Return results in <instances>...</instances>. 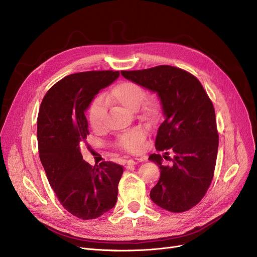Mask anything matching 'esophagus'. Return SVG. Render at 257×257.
Masks as SVG:
<instances>
[{
    "mask_svg": "<svg viewBox=\"0 0 257 257\" xmlns=\"http://www.w3.org/2000/svg\"><path fill=\"white\" fill-rule=\"evenodd\" d=\"M141 162H143V158H137V157H135V158L128 159V161H127V165H130V166H134V165H138V164H140Z\"/></svg>",
    "mask_w": 257,
    "mask_h": 257,
    "instance_id": "34e87169",
    "label": "esophagus"
}]
</instances>
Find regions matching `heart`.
<instances>
[{
	"label": "heart",
	"mask_w": 257,
	"mask_h": 257,
	"mask_svg": "<svg viewBox=\"0 0 257 257\" xmlns=\"http://www.w3.org/2000/svg\"><path fill=\"white\" fill-rule=\"evenodd\" d=\"M146 92L140 85L133 82H123L114 86L109 93L103 96L102 100H96L89 109V123L94 131H101L105 126L106 104H117L128 110L140 108L146 117L153 118L158 113L157 104L150 99H145ZM146 139V132L141 128L132 131L122 135L119 139V146L127 152L136 153L143 147Z\"/></svg>",
	"instance_id": "heart-1"
}]
</instances>
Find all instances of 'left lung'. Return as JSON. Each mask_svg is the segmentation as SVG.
Returning a JSON list of instances; mask_svg holds the SVG:
<instances>
[{
	"label": "left lung",
	"mask_w": 257,
	"mask_h": 257,
	"mask_svg": "<svg viewBox=\"0 0 257 257\" xmlns=\"http://www.w3.org/2000/svg\"><path fill=\"white\" fill-rule=\"evenodd\" d=\"M121 74L155 92L164 112L155 148L165 153L149 156L161 170L150 198L172 213L190 209L205 196L214 176L219 137L213 103L199 79L180 68L158 66ZM164 159L172 164L165 165Z\"/></svg>",
	"instance_id": "1"
}]
</instances>
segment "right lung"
Wrapping results in <instances>:
<instances>
[{
	"label": "right lung",
	"mask_w": 257,
	"mask_h": 257,
	"mask_svg": "<svg viewBox=\"0 0 257 257\" xmlns=\"http://www.w3.org/2000/svg\"><path fill=\"white\" fill-rule=\"evenodd\" d=\"M119 75L118 71L68 75L51 88L40 105L37 139L43 169L60 204L84 220L102 216L117 202L122 166L110 162L90 166L78 145L89 135L86 110Z\"/></svg>",
	"instance_id": "add662e5"
}]
</instances>
